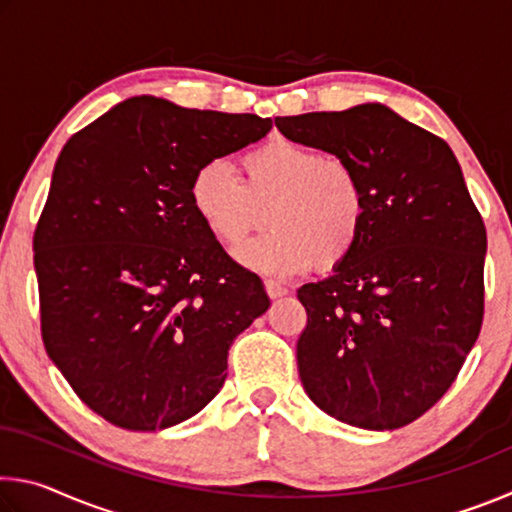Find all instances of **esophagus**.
Returning a JSON list of instances; mask_svg holds the SVG:
<instances>
[{
	"label": "esophagus",
	"mask_w": 512,
	"mask_h": 512,
	"mask_svg": "<svg viewBox=\"0 0 512 512\" xmlns=\"http://www.w3.org/2000/svg\"><path fill=\"white\" fill-rule=\"evenodd\" d=\"M264 287H266V293H268V298H271V300L282 298V296H287V293H289V287H284V284L277 282V280H266Z\"/></svg>",
	"instance_id": "1"
}]
</instances>
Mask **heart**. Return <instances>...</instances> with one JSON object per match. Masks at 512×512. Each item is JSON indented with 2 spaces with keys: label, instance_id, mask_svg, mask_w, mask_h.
Here are the masks:
<instances>
[{
  "label": "heart",
  "instance_id": "1",
  "mask_svg": "<svg viewBox=\"0 0 512 512\" xmlns=\"http://www.w3.org/2000/svg\"><path fill=\"white\" fill-rule=\"evenodd\" d=\"M189 203L207 232L230 250L262 228L266 210L273 230L241 259L275 275L348 262L370 214L366 183L350 160L287 137L241 155V178L228 162H203L189 180Z\"/></svg>",
  "mask_w": 512,
  "mask_h": 512
}]
</instances>
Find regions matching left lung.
<instances>
[{"label":"left lung","mask_w":512,"mask_h":512,"mask_svg":"<svg viewBox=\"0 0 512 512\" xmlns=\"http://www.w3.org/2000/svg\"><path fill=\"white\" fill-rule=\"evenodd\" d=\"M275 126L350 160L370 198L348 262L298 289L302 386L345 424L400 429L447 393L481 332L488 237L461 164L445 140L381 103Z\"/></svg>","instance_id":"obj_1"}]
</instances>
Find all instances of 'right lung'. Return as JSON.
Listing matches in <instances>:
<instances>
[{"mask_svg":"<svg viewBox=\"0 0 512 512\" xmlns=\"http://www.w3.org/2000/svg\"><path fill=\"white\" fill-rule=\"evenodd\" d=\"M271 126L142 94L60 151L33 235L42 341L115 427L155 431L196 415L228 377L232 341L271 305L189 203L203 162Z\"/></svg>","mask_w":512,"mask_h":512,"instance_id":"right-lung-1","label":"right lung"}]
</instances>
